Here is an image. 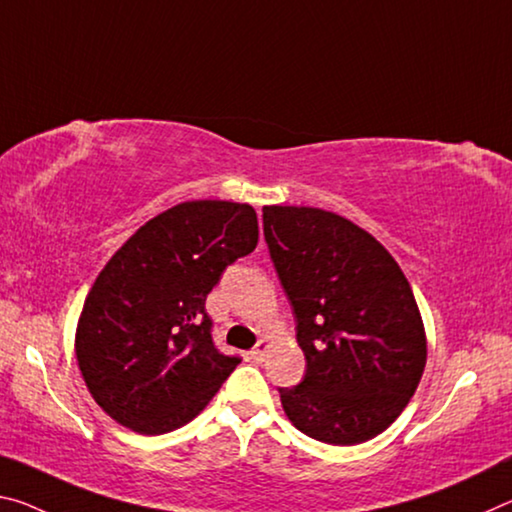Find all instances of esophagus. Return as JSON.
Listing matches in <instances>:
<instances>
[{"label":"esophagus","mask_w":512,"mask_h":512,"mask_svg":"<svg viewBox=\"0 0 512 512\" xmlns=\"http://www.w3.org/2000/svg\"><path fill=\"white\" fill-rule=\"evenodd\" d=\"M266 351H269V342H266V339H259L253 351H250V358L255 362H262L266 358Z\"/></svg>","instance_id":"obj_1"}]
</instances>
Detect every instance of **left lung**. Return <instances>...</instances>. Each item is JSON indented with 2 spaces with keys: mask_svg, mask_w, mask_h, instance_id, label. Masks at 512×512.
Listing matches in <instances>:
<instances>
[{
  "mask_svg": "<svg viewBox=\"0 0 512 512\" xmlns=\"http://www.w3.org/2000/svg\"><path fill=\"white\" fill-rule=\"evenodd\" d=\"M264 239L296 316L307 371L280 401L300 433L351 446L385 431L426 367L401 266L362 227L314 207H264Z\"/></svg>",
  "mask_w": 512,
  "mask_h": 512,
  "instance_id": "left-lung-1",
  "label": "left lung"
}]
</instances>
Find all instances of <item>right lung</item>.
I'll return each mask as SVG.
<instances>
[{
  "instance_id": "add662e5",
  "label": "right lung",
  "mask_w": 512,
  "mask_h": 512,
  "mask_svg": "<svg viewBox=\"0 0 512 512\" xmlns=\"http://www.w3.org/2000/svg\"><path fill=\"white\" fill-rule=\"evenodd\" d=\"M257 239L250 205L191 200L154 216L109 259L86 296L75 353L111 419L161 435L212 401L241 358L214 346L205 300Z\"/></svg>"
}]
</instances>
